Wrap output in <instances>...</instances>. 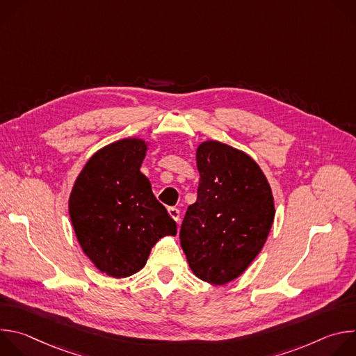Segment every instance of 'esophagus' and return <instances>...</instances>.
<instances>
[{"label": "esophagus", "instance_id": "esophagus-1", "mask_svg": "<svg viewBox=\"0 0 356 356\" xmlns=\"http://www.w3.org/2000/svg\"><path fill=\"white\" fill-rule=\"evenodd\" d=\"M168 211H169V216H170L176 222H179V220H180V211H179V209H176V207H169Z\"/></svg>", "mask_w": 356, "mask_h": 356}]
</instances>
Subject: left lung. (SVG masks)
I'll list each match as a JSON object with an SVG mask.
<instances>
[{"label": "left lung", "mask_w": 356, "mask_h": 356, "mask_svg": "<svg viewBox=\"0 0 356 356\" xmlns=\"http://www.w3.org/2000/svg\"><path fill=\"white\" fill-rule=\"evenodd\" d=\"M197 169V201L183 218L180 243L198 279L225 284L262 250L275 218L273 195L257 162L225 143H201Z\"/></svg>", "instance_id": "obj_1"}]
</instances>
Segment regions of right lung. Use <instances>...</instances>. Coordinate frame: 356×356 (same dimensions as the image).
<instances>
[{
    "mask_svg": "<svg viewBox=\"0 0 356 356\" xmlns=\"http://www.w3.org/2000/svg\"><path fill=\"white\" fill-rule=\"evenodd\" d=\"M146 143L128 138L99 149L79 175L69 200L83 252L103 273L128 277L142 269L152 246L176 235V221L140 173Z\"/></svg>",
    "mask_w": 356,
    "mask_h": 356,
    "instance_id": "1",
    "label": "right lung"
}]
</instances>
